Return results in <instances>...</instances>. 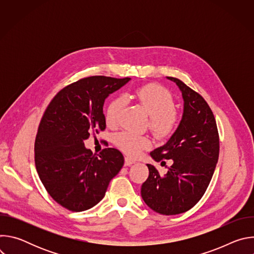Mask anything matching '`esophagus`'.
Segmentation results:
<instances>
[{
	"label": "esophagus",
	"instance_id": "34e87169",
	"mask_svg": "<svg viewBox=\"0 0 254 254\" xmlns=\"http://www.w3.org/2000/svg\"><path fill=\"white\" fill-rule=\"evenodd\" d=\"M134 163H135V161L132 160L131 158H129V157H126L125 158V165L126 166H130V165H132Z\"/></svg>",
	"mask_w": 254,
	"mask_h": 254
}]
</instances>
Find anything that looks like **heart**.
Wrapping results in <instances>:
<instances>
[{
  "mask_svg": "<svg viewBox=\"0 0 254 254\" xmlns=\"http://www.w3.org/2000/svg\"><path fill=\"white\" fill-rule=\"evenodd\" d=\"M132 97L136 99L150 116L149 127L160 139L170 138L180 126V117L174 110L175 100L172 93L160 84H147L134 90ZM125 105L122 96L115 97L108 103L105 112V122L108 127H116ZM116 146L129 156H137L141 151L151 147L148 136L130 131H121L115 135Z\"/></svg>",
  "mask_w": 254,
  "mask_h": 254,
  "instance_id": "1",
  "label": "heart"
}]
</instances>
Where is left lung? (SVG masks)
Segmentation results:
<instances>
[{"label": "left lung", "instance_id": "left-lung-1", "mask_svg": "<svg viewBox=\"0 0 254 254\" xmlns=\"http://www.w3.org/2000/svg\"><path fill=\"white\" fill-rule=\"evenodd\" d=\"M184 98V114L179 128L163 147L150 155L161 162L173 160L165 176L153 165L141 185V197L152 210L176 215L193 208L205 194L219 158V133L206 100L176 77Z\"/></svg>", "mask_w": 254, "mask_h": 254}]
</instances>
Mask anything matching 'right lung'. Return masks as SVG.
<instances>
[{"instance_id":"right-lung-1","label":"right lung","mask_w":254,"mask_h":254,"mask_svg":"<svg viewBox=\"0 0 254 254\" xmlns=\"http://www.w3.org/2000/svg\"><path fill=\"white\" fill-rule=\"evenodd\" d=\"M129 79L81 78L62 88L46 108L35 139V165L48 194L67 210L95 206L124 166L119 150L106 148L95 155L83 140L105 129L104 100Z\"/></svg>"}]
</instances>
